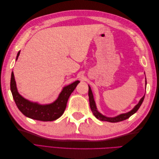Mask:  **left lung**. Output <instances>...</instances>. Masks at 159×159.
Returning <instances> with one entry per match:
<instances>
[{
    "mask_svg": "<svg viewBox=\"0 0 159 159\" xmlns=\"http://www.w3.org/2000/svg\"><path fill=\"white\" fill-rule=\"evenodd\" d=\"M145 84L147 85V81L145 80ZM88 95H89V105H90V108L91 111H92L93 114L94 115V116L97 118L98 119L100 120V121H108V122H111V123H117V122H119V121H124L128 118H129L132 115H133L134 113H135L137 110L140 107V106L141 105L144 98H145V95H143V97L140 99L139 102L138 103L137 105H136L130 111L126 113H122L120 114L117 116L115 117H105L104 115H103L102 113H100L98 110L97 109V107H96L95 105V102L93 99V95L92 93V91H91L90 86L89 85V91H88Z\"/></svg>",
    "mask_w": 159,
    "mask_h": 159,
    "instance_id": "left-lung-1",
    "label": "left lung"
}]
</instances>
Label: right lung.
<instances>
[{
    "label": "right lung",
    "instance_id": "add662e5",
    "mask_svg": "<svg viewBox=\"0 0 159 159\" xmlns=\"http://www.w3.org/2000/svg\"><path fill=\"white\" fill-rule=\"evenodd\" d=\"M19 55L20 51L18 52L16 61ZM79 83L80 81L77 80L74 83L65 86L59 94L58 98L53 103L40 105L27 100L19 94L12 71L11 79V90L17 107L26 117L38 121H52L60 117L64 113L70 96Z\"/></svg>",
    "mask_w": 159,
    "mask_h": 159
}]
</instances>
